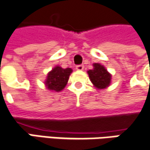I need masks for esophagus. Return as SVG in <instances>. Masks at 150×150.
Wrapping results in <instances>:
<instances>
[{"label": "esophagus", "mask_w": 150, "mask_h": 150, "mask_svg": "<svg viewBox=\"0 0 150 150\" xmlns=\"http://www.w3.org/2000/svg\"><path fill=\"white\" fill-rule=\"evenodd\" d=\"M76 69L77 70H83L84 69V65L83 64H79L76 66Z\"/></svg>", "instance_id": "obj_1"}]
</instances>
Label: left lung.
<instances>
[{
    "label": "left lung",
    "instance_id": "obj_1",
    "mask_svg": "<svg viewBox=\"0 0 150 150\" xmlns=\"http://www.w3.org/2000/svg\"><path fill=\"white\" fill-rule=\"evenodd\" d=\"M94 69L88 71V75L92 84L98 89L108 87L111 82V75L100 64H94Z\"/></svg>",
    "mask_w": 150,
    "mask_h": 150
}]
</instances>
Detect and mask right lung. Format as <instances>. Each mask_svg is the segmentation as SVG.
<instances>
[{"label": "right lung", "mask_w": 150, "mask_h": 150, "mask_svg": "<svg viewBox=\"0 0 150 150\" xmlns=\"http://www.w3.org/2000/svg\"><path fill=\"white\" fill-rule=\"evenodd\" d=\"M71 72L72 69L70 68L63 69L59 66H56L48 74L47 80L45 81L46 86L51 91H62L68 82Z\"/></svg>", "instance_id": "add662e5"}]
</instances>
